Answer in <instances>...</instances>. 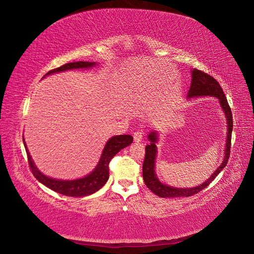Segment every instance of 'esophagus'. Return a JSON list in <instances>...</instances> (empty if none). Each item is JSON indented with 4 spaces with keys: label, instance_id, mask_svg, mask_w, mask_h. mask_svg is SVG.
<instances>
[{
    "label": "esophagus",
    "instance_id": "1",
    "mask_svg": "<svg viewBox=\"0 0 254 254\" xmlns=\"http://www.w3.org/2000/svg\"><path fill=\"white\" fill-rule=\"evenodd\" d=\"M133 137H134L135 143H139V141H141V139H143V133H141L140 131L134 132Z\"/></svg>",
    "mask_w": 254,
    "mask_h": 254
}]
</instances>
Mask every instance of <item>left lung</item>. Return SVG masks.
Here are the masks:
<instances>
[{"label":"left lung","mask_w":254,"mask_h":254,"mask_svg":"<svg viewBox=\"0 0 254 254\" xmlns=\"http://www.w3.org/2000/svg\"><path fill=\"white\" fill-rule=\"evenodd\" d=\"M203 97V96H212L216 97L219 99L221 108L224 111L226 117L227 122V136H226V143H225V154H224V159L220 167L217 168L214 173L212 174L210 178L205 181L202 184H200L196 187L191 188H179L173 187L167 184H163L156 174V158H157V146L156 144L159 140V133L158 131H152L148 134L149 145L145 147V159L143 163V179L146 186L154 192L157 196L161 198H179V197H190L192 194H196L197 192L201 191L205 187L209 186L210 183L215 179L221 171L226 167L229 152H231V140H232V131H233V115L229 105L227 103L226 96L224 95V92L222 90L221 85L219 84L214 78L211 75L200 71L198 69L191 70V84L190 88L188 91V98L191 97Z\"/></svg>","instance_id":"8db88e82"}]
</instances>
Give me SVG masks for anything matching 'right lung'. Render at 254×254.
I'll list each match as a JSON object with an SVG mask.
<instances>
[{
    "label": "right lung",
    "mask_w": 254,
    "mask_h": 254,
    "mask_svg": "<svg viewBox=\"0 0 254 254\" xmlns=\"http://www.w3.org/2000/svg\"><path fill=\"white\" fill-rule=\"evenodd\" d=\"M96 64V63H90V62H75V63H69L66 64H63L62 67L56 68L54 70H51V71L47 72L43 78L46 75H50L56 72H62L66 71V70H72V69H87L92 68ZM23 140V145H25V148L27 151L28 156V161L29 166L32 171V174L34 178L37 179L40 183H42L43 185L49 187L50 190H54L56 192H60L64 196L69 197H85L90 196V194L96 192L102 188L106 182L109 179V162L111 159L115 157L121 149L126 148L127 146L132 144L133 137L131 135H116V136L111 137L108 139L107 143H106L103 154L100 156L99 161L97 163L96 168L94 169L90 174L82 179H76V180H57L50 178V176L44 175L41 171L35 167V164L32 160V158L29 154V150L26 146L25 139Z\"/></svg>",
    "instance_id": "1"
}]
</instances>
